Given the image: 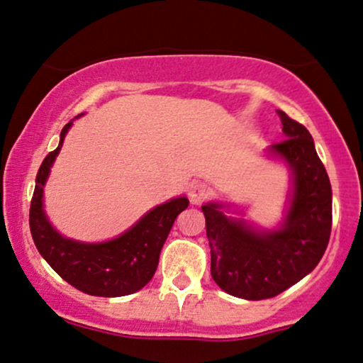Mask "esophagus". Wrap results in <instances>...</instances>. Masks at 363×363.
Returning a JSON list of instances; mask_svg holds the SVG:
<instances>
[{"mask_svg":"<svg viewBox=\"0 0 363 363\" xmlns=\"http://www.w3.org/2000/svg\"><path fill=\"white\" fill-rule=\"evenodd\" d=\"M189 197L194 206H202V203L211 197V189H208L207 183H202V182L191 183Z\"/></svg>","mask_w":363,"mask_h":363,"instance_id":"obj_1","label":"esophagus"}]
</instances>
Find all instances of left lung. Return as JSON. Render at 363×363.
<instances>
[{
    "label": "left lung",
    "instance_id": "1",
    "mask_svg": "<svg viewBox=\"0 0 363 363\" xmlns=\"http://www.w3.org/2000/svg\"><path fill=\"white\" fill-rule=\"evenodd\" d=\"M285 139L272 155L291 166L294 194L282 228L258 231L224 216L220 203L202 206L211 246V275L224 292L246 301L279 296L316 268L331 234V183L309 130L277 110Z\"/></svg>",
    "mask_w": 363,
    "mask_h": 363
}]
</instances>
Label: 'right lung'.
Masks as SVG:
<instances>
[{
	"mask_svg": "<svg viewBox=\"0 0 363 363\" xmlns=\"http://www.w3.org/2000/svg\"><path fill=\"white\" fill-rule=\"evenodd\" d=\"M71 125L72 122L64 125L59 146L45 156L38 168L35 190L30 202V233L38 253L55 274L74 289L98 297L129 296L152 279L161 248L174 219L189 207V199L178 197L155 207L115 240L79 242L62 238L47 220L42 195L50 166L61 151Z\"/></svg>",
	"mask_w": 363,
	"mask_h": 363,
	"instance_id": "add662e5",
	"label": "right lung"
}]
</instances>
